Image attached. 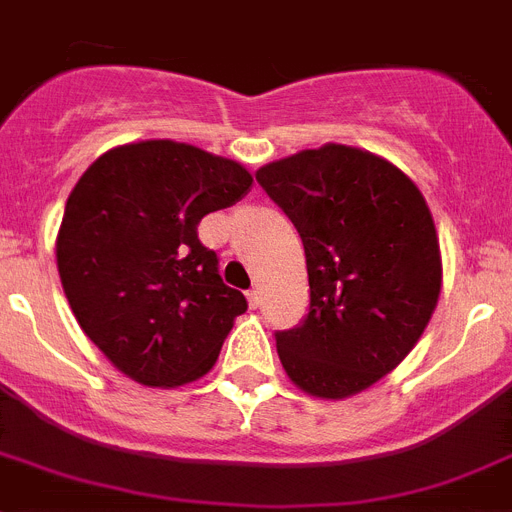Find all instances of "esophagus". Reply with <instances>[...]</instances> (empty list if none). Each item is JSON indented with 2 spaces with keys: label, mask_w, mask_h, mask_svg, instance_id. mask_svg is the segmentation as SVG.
Wrapping results in <instances>:
<instances>
[{
  "label": "esophagus",
  "mask_w": 512,
  "mask_h": 512,
  "mask_svg": "<svg viewBox=\"0 0 512 512\" xmlns=\"http://www.w3.org/2000/svg\"><path fill=\"white\" fill-rule=\"evenodd\" d=\"M247 301H250V306L260 304V288H250V291H247Z\"/></svg>",
  "instance_id": "esophagus-1"
}]
</instances>
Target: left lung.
I'll return each mask as SVG.
<instances>
[{
	"label": "left lung",
	"instance_id": "8db88e82",
	"mask_svg": "<svg viewBox=\"0 0 512 512\" xmlns=\"http://www.w3.org/2000/svg\"><path fill=\"white\" fill-rule=\"evenodd\" d=\"M304 242L309 314L275 332L288 379L345 399L407 358L441 293V250L415 182L386 159L327 144L257 170Z\"/></svg>",
	"mask_w": 512,
	"mask_h": 512
}]
</instances>
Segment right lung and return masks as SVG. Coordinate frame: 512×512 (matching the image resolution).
Returning <instances> with one entry per match:
<instances>
[{
	"label": "right lung",
	"instance_id": "right-lung-1",
	"mask_svg": "<svg viewBox=\"0 0 512 512\" xmlns=\"http://www.w3.org/2000/svg\"><path fill=\"white\" fill-rule=\"evenodd\" d=\"M250 188L239 162L167 139L115 146L74 185L61 286L84 335L133 381L182 386L213 368L247 299L221 281L198 224Z\"/></svg>",
	"mask_w": 512,
	"mask_h": 512
}]
</instances>
